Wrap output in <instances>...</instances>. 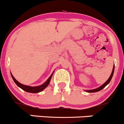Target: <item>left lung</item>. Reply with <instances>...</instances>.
I'll list each match as a JSON object with an SVG mask.
<instances>
[{
    "label": "left lung",
    "mask_w": 124,
    "mask_h": 124,
    "mask_svg": "<svg viewBox=\"0 0 124 124\" xmlns=\"http://www.w3.org/2000/svg\"><path fill=\"white\" fill-rule=\"evenodd\" d=\"M114 65L113 66V70H112V72H111V74L110 77H109V78L107 80V82H105V83H104L103 85H102V86H101L100 87H99V88H96V89H91V90H85V91L88 92V93H95V92H98L99 91L102 90V89H103V88H105V87L108 84V83H109V82L111 81V80L112 77H113V74H114Z\"/></svg>",
    "instance_id": "left-lung-1"
}]
</instances>
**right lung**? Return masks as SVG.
Here are the masks:
<instances>
[{
    "label": "right lung",
    "mask_w": 124,
    "mask_h": 124,
    "mask_svg": "<svg viewBox=\"0 0 124 124\" xmlns=\"http://www.w3.org/2000/svg\"><path fill=\"white\" fill-rule=\"evenodd\" d=\"M11 77H12L13 79L14 82H15L16 85H17V86H19V88H21V89H23V91L26 92H28V93H39V92L42 91V90L45 89L48 85H49V83L50 82V80H51V78L52 77L53 74H52L50 76V77L47 79V80L45 82V83H44V84L38 86H27V85H22L21 84V83H19V82H17L16 80V79L15 78L13 75L11 74Z\"/></svg>",
    "instance_id": "1"
}]
</instances>
